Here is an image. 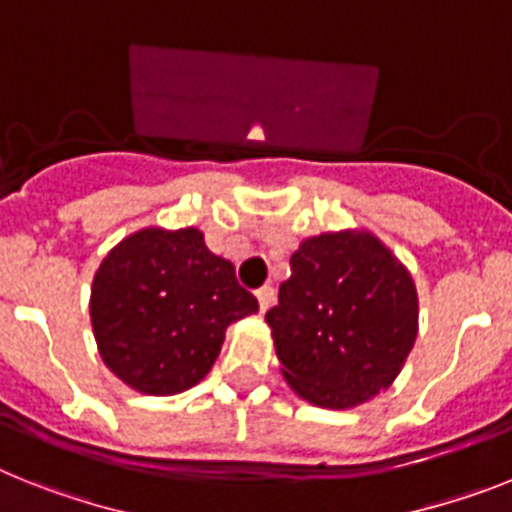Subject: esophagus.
I'll return each mask as SVG.
<instances>
[{"mask_svg":"<svg viewBox=\"0 0 512 512\" xmlns=\"http://www.w3.org/2000/svg\"><path fill=\"white\" fill-rule=\"evenodd\" d=\"M255 296H257V302H260V312H265V309L273 304V296H276V291L270 289V286H263V289L255 291Z\"/></svg>","mask_w":512,"mask_h":512,"instance_id":"1","label":"esophagus"}]
</instances>
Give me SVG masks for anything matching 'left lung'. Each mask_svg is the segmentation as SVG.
Masks as SVG:
<instances>
[{
    "label": "left lung",
    "instance_id": "8db88e82",
    "mask_svg": "<svg viewBox=\"0 0 512 512\" xmlns=\"http://www.w3.org/2000/svg\"><path fill=\"white\" fill-rule=\"evenodd\" d=\"M281 372L304 401L354 409L388 390L416 341L409 270L369 231L312 236L265 315Z\"/></svg>",
    "mask_w": 512,
    "mask_h": 512
}]
</instances>
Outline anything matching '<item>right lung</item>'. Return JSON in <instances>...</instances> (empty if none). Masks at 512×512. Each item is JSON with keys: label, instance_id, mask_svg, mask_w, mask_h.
I'll return each mask as SVG.
<instances>
[{"label": "right lung", "instance_id": "right-lung-1", "mask_svg": "<svg viewBox=\"0 0 512 512\" xmlns=\"http://www.w3.org/2000/svg\"><path fill=\"white\" fill-rule=\"evenodd\" d=\"M252 312L257 299L197 229L135 231L103 257L90 289L101 359L148 395L197 385L221 354L226 328Z\"/></svg>", "mask_w": 512, "mask_h": 512}]
</instances>
